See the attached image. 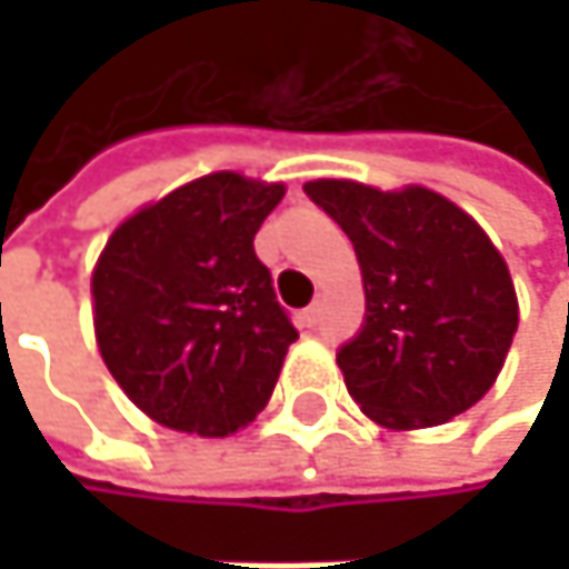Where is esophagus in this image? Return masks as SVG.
I'll return each mask as SVG.
<instances>
[{
	"mask_svg": "<svg viewBox=\"0 0 569 569\" xmlns=\"http://www.w3.org/2000/svg\"><path fill=\"white\" fill-rule=\"evenodd\" d=\"M319 316H322V309H319V302H312V306H306L299 312V326L302 329H312V326H319Z\"/></svg>",
	"mask_w": 569,
	"mask_h": 569,
	"instance_id": "obj_1",
	"label": "esophagus"
}]
</instances>
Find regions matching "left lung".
I'll return each instance as SVG.
<instances>
[{"mask_svg": "<svg viewBox=\"0 0 569 569\" xmlns=\"http://www.w3.org/2000/svg\"><path fill=\"white\" fill-rule=\"evenodd\" d=\"M306 197L352 240L366 319L336 362L386 428H431L495 386L517 332L511 273L488 233L425 187L309 180Z\"/></svg>", "mask_w": 569, "mask_h": 569, "instance_id": "1", "label": "left lung"}]
</instances>
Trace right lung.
<instances>
[{
    "mask_svg": "<svg viewBox=\"0 0 569 569\" xmlns=\"http://www.w3.org/2000/svg\"><path fill=\"white\" fill-rule=\"evenodd\" d=\"M283 183L207 173L124 220L91 277L101 359L154 421L223 438L267 408L299 339L253 237Z\"/></svg>",
    "mask_w": 569,
    "mask_h": 569,
    "instance_id": "1",
    "label": "right lung"
}]
</instances>
